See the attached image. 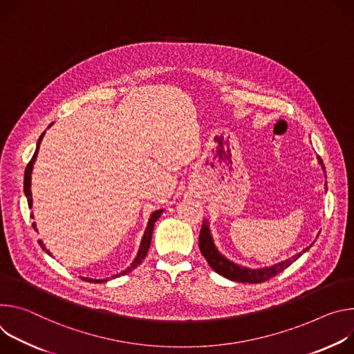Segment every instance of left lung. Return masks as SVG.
I'll list each match as a JSON object with an SVG mask.
<instances>
[{
  "label": "left lung",
  "instance_id": "obj_1",
  "mask_svg": "<svg viewBox=\"0 0 354 354\" xmlns=\"http://www.w3.org/2000/svg\"><path fill=\"white\" fill-rule=\"evenodd\" d=\"M318 162L325 173L326 177V170L324 166V162L321 157L318 156ZM325 189H328L326 183H325ZM319 236V233L317 234V238ZM200 250L203 253V256L205 257V260L208 261V264L211 266V268L214 271H216L218 274H221L222 277L230 280V281H236V283H249V284H259V283H264L270 279H272L276 274L281 272L283 270H286L288 266H291L294 261H297L304 253H306L309 250V248H312L313 243H310L308 248H305L302 252L280 261L276 264H271L267 267H260V268H249L246 266L242 264H236L233 263L232 260H229L227 257H225L215 246L212 233L209 229V222L208 219H204L201 230H200Z\"/></svg>",
  "mask_w": 354,
  "mask_h": 354
}]
</instances>
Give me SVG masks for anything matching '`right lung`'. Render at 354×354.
<instances>
[{
    "label": "right lung",
    "mask_w": 354,
    "mask_h": 354,
    "mask_svg": "<svg viewBox=\"0 0 354 354\" xmlns=\"http://www.w3.org/2000/svg\"><path fill=\"white\" fill-rule=\"evenodd\" d=\"M53 124H50L49 127H52ZM48 127V128H49ZM46 132V131H45ZM45 132L41 135V138L37 139V143H36V150H35V153H33V156H32V159H30V162L28 163V166H26V169H25V176H24V192H25V197H26V200H28V207L29 208H32V191H30V180H32V170H33V165H35V162H36V157H37V151H39V146H41V142H42V139H44V136H45ZM165 212V209H157V211H154V212H151V215H150V218H149V222H147V226H146V229H145V233H143V238H142V241H140V246H139V250H138V254H136V257H135V260L131 263V266L128 267V268H125L124 271H121V272H118V274H115V276H112L111 279H116V277H121V276H125V274H128V272H131L133 268H136L143 260H145V257H146V254H147V252H149V248H150V242H151V233H153V226H154V222L159 219L160 216H162V214ZM30 218H33V214H30ZM32 226H33V229L37 232V229H36V223L33 222L32 223ZM39 245H41V248H42V250H45L49 256H52V253L46 249V246H45V243L42 242V241H39ZM82 280H86V281H88V283H106L109 279H104V280H95V279H88V277H82Z\"/></svg>",
    "instance_id": "add662e5"
}]
</instances>
